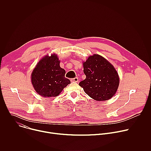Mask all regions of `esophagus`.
I'll return each mask as SVG.
<instances>
[{
	"label": "esophagus",
	"instance_id": "esophagus-1",
	"mask_svg": "<svg viewBox=\"0 0 151 151\" xmlns=\"http://www.w3.org/2000/svg\"><path fill=\"white\" fill-rule=\"evenodd\" d=\"M71 81L72 82H78V78H72V79H71Z\"/></svg>",
	"mask_w": 151,
	"mask_h": 151
}]
</instances>
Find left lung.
Instances as JSON below:
<instances>
[{"label": "left lung", "instance_id": "left-lung-1", "mask_svg": "<svg viewBox=\"0 0 151 151\" xmlns=\"http://www.w3.org/2000/svg\"><path fill=\"white\" fill-rule=\"evenodd\" d=\"M86 78L79 82L85 93L97 101L111 99L116 93L119 78L116 69L106 58L98 54L83 62Z\"/></svg>", "mask_w": 151, "mask_h": 151}]
</instances>
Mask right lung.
<instances>
[{
	"mask_svg": "<svg viewBox=\"0 0 151 151\" xmlns=\"http://www.w3.org/2000/svg\"><path fill=\"white\" fill-rule=\"evenodd\" d=\"M57 54L43 57L36 64L31 75L32 83L35 91L44 97L58 96L70 83L65 78L66 71L60 66Z\"/></svg>",
	"mask_w": 151,
	"mask_h": 151,
	"instance_id": "1",
	"label": "right lung"
}]
</instances>
